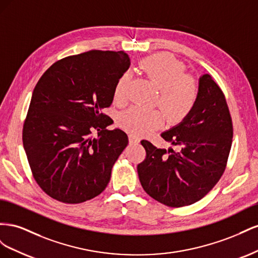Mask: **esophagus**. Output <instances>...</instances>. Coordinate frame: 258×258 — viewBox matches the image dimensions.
<instances>
[{"instance_id":"1","label":"esophagus","mask_w":258,"mask_h":258,"mask_svg":"<svg viewBox=\"0 0 258 258\" xmlns=\"http://www.w3.org/2000/svg\"><path fill=\"white\" fill-rule=\"evenodd\" d=\"M129 143L130 144H134V145L139 144L140 143V139L138 137L134 136V135H129Z\"/></svg>"}]
</instances>
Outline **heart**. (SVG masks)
I'll return each mask as SVG.
<instances>
[{
    "label": "heart",
    "instance_id": "heart-1",
    "mask_svg": "<svg viewBox=\"0 0 258 258\" xmlns=\"http://www.w3.org/2000/svg\"><path fill=\"white\" fill-rule=\"evenodd\" d=\"M141 70L156 87L159 89L158 104L167 114L171 123H178L189 115L198 99V85L190 75L185 74V67L170 54L159 53L146 57L140 63ZM130 82L128 73L117 80L113 97L116 103L127 100ZM166 117L159 110H144L132 106L119 116L123 129L137 136L147 135L161 128Z\"/></svg>",
    "mask_w": 258,
    "mask_h": 258
}]
</instances>
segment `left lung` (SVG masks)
Here are the masks:
<instances>
[{"label": "left lung", "instance_id": "left-lung-1", "mask_svg": "<svg viewBox=\"0 0 258 258\" xmlns=\"http://www.w3.org/2000/svg\"><path fill=\"white\" fill-rule=\"evenodd\" d=\"M189 115L161 137L181 150L157 148L143 140L146 158L138 165L143 189L172 208L197 202L223 175L232 142V122L223 91L209 74L199 79Z\"/></svg>", "mask_w": 258, "mask_h": 258}]
</instances>
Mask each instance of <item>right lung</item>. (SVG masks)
Instances as JSON below:
<instances>
[{
  "label": "right lung",
  "instance_id": "right-lung-1",
  "mask_svg": "<svg viewBox=\"0 0 258 258\" xmlns=\"http://www.w3.org/2000/svg\"><path fill=\"white\" fill-rule=\"evenodd\" d=\"M130 67L123 51L89 50L53 63L37 82L22 142L36 183L51 198L81 204L102 192L128 137L102 113ZM92 130L98 137L92 138Z\"/></svg>",
  "mask_w": 258,
  "mask_h": 258
}]
</instances>
